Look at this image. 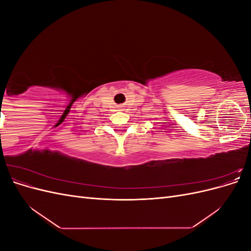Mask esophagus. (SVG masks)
I'll return each mask as SVG.
<instances>
[{
    "label": "esophagus",
    "instance_id": "1",
    "mask_svg": "<svg viewBox=\"0 0 251 251\" xmlns=\"http://www.w3.org/2000/svg\"><path fill=\"white\" fill-rule=\"evenodd\" d=\"M120 108H121V107H120Z\"/></svg>",
    "mask_w": 251,
    "mask_h": 251
}]
</instances>
